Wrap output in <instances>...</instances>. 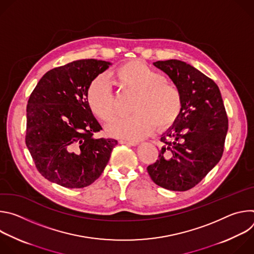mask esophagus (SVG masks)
<instances>
[{"instance_id":"1","label":"esophagus","mask_w":254,"mask_h":254,"mask_svg":"<svg viewBox=\"0 0 254 254\" xmlns=\"http://www.w3.org/2000/svg\"><path fill=\"white\" fill-rule=\"evenodd\" d=\"M120 142L124 143V144H127V146H136V144H137V141H135V140H127V139H121Z\"/></svg>"}]
</instances>
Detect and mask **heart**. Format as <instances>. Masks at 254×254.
Returning <instances> with one entry per match:
<instances>
[{
    "instance_id": "1",
    "label": "heart",
    "mask_w": 254,
    "mask_h": 254,
    "mask_svg": "<svg viewBox=\"0 0 254 254\" xmlns=\"http://www.w3.org/2000/svg\"><path fill=\"white\" fill-rule=\"evenodd\" d=\"M121 88L134 91L130 104L131 116L121 119L107 127L111 135L136 140L151 134L156 126L171 127L182 112V95L173 84L165 82L159 71L142 61L123 64L113 74ZM86 101L91 113L110 123L118 116L117 97L104 77L99 76L88 86Z\"/></svg>"
}]
</instances>
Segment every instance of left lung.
<instances>
[{
  "label": "left lung",
  "instance_id": "8db88e82",
  "mask_svg": "<svg viewBox=\"0 0 254 254\" xmlns=\"http://www.w3.org/2000/svg\"><path fill=\"white\" fill-rule=\"evenodd\" d=\"M154 65L182 95V112L162 134L159 159L147 170L158 186L171 191L195 187L220 161L228 119L217 84L192 65L176 59Z\"/></svg>",
  "mask_w": 254,
  "mask_h": 254
}]
</instances>
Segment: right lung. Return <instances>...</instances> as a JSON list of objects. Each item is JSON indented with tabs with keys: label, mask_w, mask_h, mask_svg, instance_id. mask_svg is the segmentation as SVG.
<instances>
[{
	"label": "right lung",
	"mask_w": 254,
	"mask_h": 254,
	"mask_svg": "<svg viewBox=\"0 0 254 254\" xmlns=\"http://www.w3.org/2000/svg\"><path fill=\"white\" fill-rule=\"evenodd\" d=\"M111 62L82 59L53 68L39 80L27 104L26 146L39 173L65 188H84L110 161L115 138L102 129L86 101L89 84Z\"/></svg>",
	"instance_id": "1"
}]
</instances>
